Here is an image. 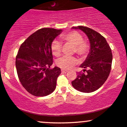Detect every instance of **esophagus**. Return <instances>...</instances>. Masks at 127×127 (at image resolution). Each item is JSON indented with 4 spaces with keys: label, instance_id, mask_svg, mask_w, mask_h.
Instances as JSON below:
<instances>
[{
    "label": "esophagus",
    "instance_id": "obj_1",
    "mask_svg": "<svg viewBox=\"0 0 127 127\" xmlns=\"http://www.w3.org/2000/svg\"><path fill=\"white\" fill-rule=\"evenodd\" d=\"M67 72H68L67 70H64V69H62V73H67Z\"/></svg>",
    "mask_w": 127,
    "mask_h": 127
}]
</instances>
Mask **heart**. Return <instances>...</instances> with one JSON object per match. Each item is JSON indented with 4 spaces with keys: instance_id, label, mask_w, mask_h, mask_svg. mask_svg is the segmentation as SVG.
Returning a JSON list of instances; mask_svg holds the SVG:
<instances>
[{
    "instance_id": "1",
    "label": "heart",
    "mask_w": 127,
    "mask_h": 127,
    "mask_svg": "<svg viewBox=\"0 0 127 127\" xmlns=\"http://www.w3.org/2000/svg\"><path fill=\"white\" fill-rule=\"evenodd\" d=\"M62 40L74 46L73 52L82 58H85L89 53L90 45L86 40H83L81 34L77 31H70L61 36ZM51 50L54 55L59 56L62 52V43L58 40L51 43ZM78 64V60L74 57L64 56L56 61V65L63 69H69Z\"/></svg>"
}]
</instances>
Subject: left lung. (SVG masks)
<instances>
[{
  "instance_id": "left-lung-1",
  "label": "left lung",
  "mask_w": 127,
  "mask_h": 127,
  "mask_svg": "<svg viewBox=\"0 0 127 127\" xmlns=\"http://www.w3.org/2000/svg\"><path fill=\"white\" fill-rule=\"evenodd\" d=\"M73 29H79L86 34L90 43V51L80 67L82 72L77 73L71 84L77 90L91 93L99 89L107 79L111 68L113 55L105 38L88 27L79 26Z\"/></svg>"
}]
</instances>
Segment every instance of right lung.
Listing matches in <instances>:
<instances>
[{
	"mask_svg": "<svg viewBox=\"0 0 127 127\" xmlns=\"http://www.w3.org/2000/svg\"><path fill=\"white\" fill-rule=\"evenodd\" d=\"M62 30L43 28L30 35L22 43L16 56V67L20 83L35 96L52 93L61 68L52 65L51 43Z\"/></svg>",
	"mask_w": 127,
	"mask_h": 127,
	"instance_id": "right-lung-1",
	"label": "right lung"
}]
</instances>
